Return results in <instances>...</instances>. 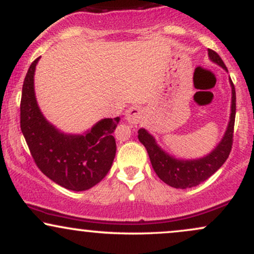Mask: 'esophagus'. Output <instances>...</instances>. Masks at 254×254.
<instances>
[{"mask_svg": "<svg viewBox=\"0 0 254 254\" xmlns=\"http://www.w3.org/2000/svg\"><path fill=\"white\" fill-rule=\"evenodd\" d=\"M142 116H143V111L139 106H131L130 109L127 110V112H125V118H127V121L129 122V123H132V124H137L139 123V121L142 119Z\"/></svg>", "mask_w": 254, "mask_h": 254, "instance_id": "1", "label": "esophagus"}]
</instances>
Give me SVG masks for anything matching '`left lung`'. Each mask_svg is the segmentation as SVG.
Wrapping results in <instances>:
<instances>
[{
  "mask_svg": "<svg viewBox=\"0 0 254 254\" xmlns=\"http://www.w3.org/2000/svg\"><path fill=\"white\" fill-rule=\"evenodd\" d=\"M209 58L227 70L222 58L214 50L208 49ZM232 86V107L228 127L223 138L216 145L214 150L206 156L197 160H179L171 156L156 144L155 138L145 129L138 130V139L144 145L149 155L151 166L157 177L167 185L176 189H188L199 185L216 172L228 159L233 144V132H234L235 111H237V95L235 88L230 80Z\"/></svg>",
  "mask_w": 254,
  "mask_h": 254,
  "instance_id": "obj_1",
  "label": "left lung"
}]
</instances>
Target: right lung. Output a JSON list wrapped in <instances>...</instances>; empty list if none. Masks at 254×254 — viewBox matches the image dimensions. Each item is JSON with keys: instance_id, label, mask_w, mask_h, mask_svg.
<instances>
[{"instance_id": "add662e5", "label": "right lung", "mask_w": 254, "mask_h": 254, "mask_svg": "<svg viewBox=\"0 0 254 254\" xmlns=\"http://www.w3.org/2000/svg\"><path fill=\"white\" fill-rule=\"evenodd\" d=\"M37 58L22 84L20 127L31 155L40 171L52 182L72 191L97 185L109 173L116 156L113 131L119 117L98 122L83 135H65L44 118L34 94Z\"/></svg>"}]
</instances>
